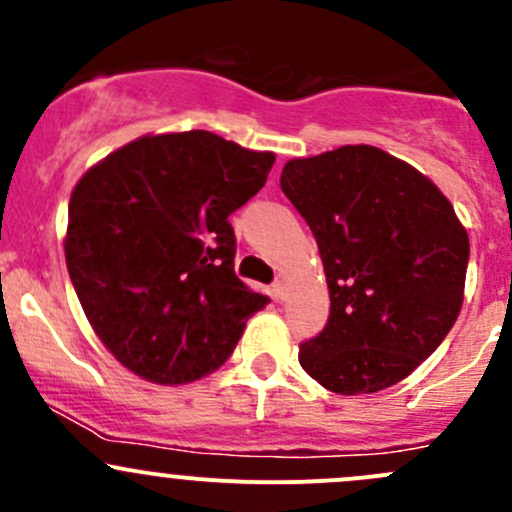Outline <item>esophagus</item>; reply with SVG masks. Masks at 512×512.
<instances>
[{"label":"esophagus","instance_id":"1","mask_svg":"<svg viewBox=\"0 0 512 512\" xmlns=\"http://www.w3.org/2000/svg\"><path fill=\"white\" fill-rule=\"evenodd\" d=\"M272 287H275V294H277V299H285V297H287V277H285V275H280V277H277V280H275V285H272Z\"/></svg>","mask_w":512,"mask_h":512}]
</instances>
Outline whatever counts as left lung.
Listing matches in <instances>:
<instances>
[{"label": "left lung", "instance_id": "8db88e82", "mask_svg": "<svg viewBox=\"0 0 512 512\" xmlns=\"http://www.w3.org/2000/svg\"><path fill=\"white\" fill-rule=\"evenodd\" d=\"M280 185L317 240L329 287V322L299 347V364L342 396L399 384L463 307L471 245L451 200L364 143L287 160Z\"/></svg>", "mask_w": 512, "mask_h": 512}]
</instances>
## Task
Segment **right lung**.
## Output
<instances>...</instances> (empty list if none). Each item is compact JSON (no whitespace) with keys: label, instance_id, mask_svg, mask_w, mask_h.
<instances>
[{"label":"right lung","instance_id":"1","mask_svg":"<svg viewBox=\"0 0 512 512\" xmlns=\"http://www.w3.org/2000/svg\"><path fill=\"white\" fill-rule=\"evenodd\" d=\"M275 153L210 131L148 133L71 190L66 267L86 319L128 371L160 386L213 374L270 299L235 275L230 213Z\"/></svg>","mask_w":512,"mask_h":512}]
</instances>
